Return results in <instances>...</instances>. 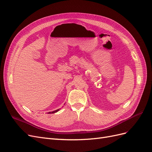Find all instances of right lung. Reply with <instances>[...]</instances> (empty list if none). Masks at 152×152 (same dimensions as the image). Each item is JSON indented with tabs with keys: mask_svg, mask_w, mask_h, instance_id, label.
Wrapping results in <instances>:
<instances>
[{
	"mask_svg": "<svg viewBox=\"0 0 152 152\" xmlns=\"http://www.w3.org/2000/svg\"><path fill=\"white\" fill-rule=\"evenodd\" d=\"M59 110V109H58V110H54V111H53V112H49L48 113H56V112H58Z\"/></svg>",
	"mask_w": 152,
	"mask_h": 152,
	"instance_id": "obj_1",
	"label": "right lung"
}]
</instances>
